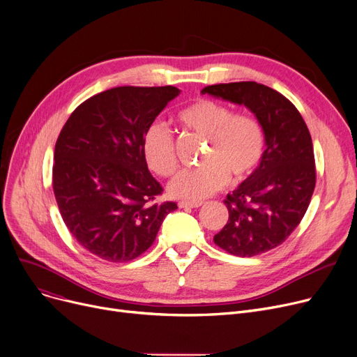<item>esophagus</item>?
<instances>
[{
    "mask_svg": "<svg viewBox=\"0 0 357 357\" xmlns=\"http://www.w3.org/2000/svg\"><path fill=\"white\" fill-rule=\"evenodd\" d=\"M202 202H194V201H179L178 207L179 208H198L201 207Z\"/></svg>",
    "mask_w": 357,
    "mask_h": 357,
    "instance_id": "34e87169",
    "label": "esophagus"
}]
</instances>
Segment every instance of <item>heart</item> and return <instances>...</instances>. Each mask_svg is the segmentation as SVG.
<instances>
[{
    "label": "heart",
    "instance_id": "b5f03b06",
    "mask_svg": "<svg viewBox=\"0 0 357 357\" xmlns=\"http://www.w3.org/2000/svg\"><path fill=\"white\" fill-rule=\"evenodd\" d=\"M179 123L194 133L207 137L202 153L205 165L183 169L167 185L172 198L199 201L227 185L230 175L238 182L248 178L264 158L265 135L260 123L213 100H197L178 114ZM142 152L147 166L160 176L176 169L174 136L165 124H149L142 139Z\"/></svg>",
    "mask_w": 357,
    "mask_h": 357
}]
</instances>
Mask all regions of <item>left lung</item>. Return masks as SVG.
Masks as SVG:
<instances>
[{"label":"left lung","mask_w":357,"mask_h":357,"mask_svg":"<svg viewBox=\"0 0 357 357\" xmlns=\"http://www.w3.org/2000/svg\"><path fill=\"white\" fill-rule=\"evenodd\" d=\"M201 93L249 108L264 128L266 146L257 167L224 199L229 221L214 243L240 257L275 249L303 220L314 192L308 127L295 105L266 85L218 84L205 86Z\"/></svg>","instance_id":"8db88e82"}]
</instances>
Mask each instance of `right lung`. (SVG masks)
<instances>
[{
    "label": "right lung",
    "mask_w": 357,
    "mask_h": 357,
    "mask_svg": "<svg viewBox=\"0 0 357 357\" xmlns=\"http://www.w3.org/2000/svg\"><path fill=\"white\" fill-rule=\"evenodd\" d=\"M181 93L175 86H117L75 109L54 146L53 192L79 245L128 261L153 245L175 202L153 204L160 183L142 152L144 130Z\"/></svg>",
    "instance_id": "1"
}]
</instances>
